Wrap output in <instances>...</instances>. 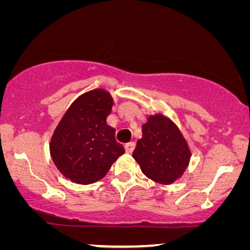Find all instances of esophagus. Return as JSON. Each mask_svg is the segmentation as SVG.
<instances>
[{
	"mask_svg": "<svg viewBox=\"0 0 250 250\" xmlns=\"http://www.w3.org/2000/svg\"><path fill=\"white\" fill-rule=\"evenodd\" d=\"M134 147H135V144L134 143H128L127 145H126L125 146V149H126V153H128V154H131L132 152H133V149H134Z\"/></svg>",
	"mask_w": 250,
	"mask_h": 250,
	"instance_id": "34e87169",
	"label": "esophagus"
}]
</instances>
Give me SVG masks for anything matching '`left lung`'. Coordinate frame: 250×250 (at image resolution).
I'll return each instance as SVG.
<instances>
[{
    "label": "left lung",
    "mask_w": 250,
    "mask_h": 250,
    "mask_svg": "<svg viewBox=\"0 0 250 250\" xmlns=\"http://www.w3.org/2000/svg\"><path fill=\"white\" fill-rule=\"evenodd\" d=\"M132 156L144 175L167 186L184 174L191 152L176 124L168 117L156 113L147 117L143 125V137L137 141Z\"/></svg>",
    "instance_id": "8db88e82"
}]
</instances>
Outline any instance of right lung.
Here are the masks:
<instances>
[{"mask_svg": "<svg viewBox=\"0 0 250 250\" xmlns=\"http://www.w3.org/2000/svg\"><path fill=\"white\" fill-rule=\"evenodd\" d=\"M113 100L104 89H94L70 104L51 138L55 167L67 180L91 184L106 175L125 153L116 141V130L106 124Z\"/></svg>", "mask_w": 250, "mask_h": 250, "instance_id": "right-lung-1", "label": "right lung"}]
</instances>
